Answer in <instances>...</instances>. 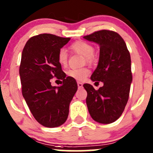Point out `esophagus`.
<instances>
[{"mask_svg": "<svg viewBox=\"0 0 153 153\" xmlns=\"http://www.w3.org/2000/svg\"><path fill=\"white\" fill-rule=\"evenodd\" d=\"M77 85H78V88L81 89L83 87V84L81 83V82H77Z\"/></svg>", "mask_w": 153, "mask_h": 153, "instance_id": "esophagus-1", "label": "esophagus"}]
</instances>
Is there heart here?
<instances>
[{"instance_id": "obj_1", "label": "heart", "mask_w": 153, "mask_h": 153, "mask_svg": "<svg viewBox=\"0 0 153 153\" xmlns=\"http://www.w3.org/2000/svg\"><path fill=\"white\" fill-rule=\"evenodd\" d=\"M73 51H76L82 56H85L87 62H91L92 61V54L94 53V48L85 41H76L73 43L71 46ZM58 62L61 66H66L68 61V54L64 48H61L58 51L57 55ZM90 71L87 68H70L67 71V75L71 78L76 79L77 81H84L86 77L90 74Z\"/></svg>"}]
</instances>
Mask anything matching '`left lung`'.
<instances>
[{
	"label": "left lung",
	"instance_id": "1",
	"mask_svg": "<svg viewBox=\"0 0 153 153\" xmlns=\"http://www.w3.org/2000/svg\"><path fill=\"white\" fill-rule=\"evenodd\" d=\"M83 37L99 45L98 64L90 79L103 83L97 90L90 84L83 85L87 92V108L94 121L113 123L128 102L132 82L130 53L122 37L113 31H97Z\"/></svg>",
	"mask_w": 153,
	"mask_h": 153
}]
</instances>
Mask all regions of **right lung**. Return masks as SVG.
<instances>
[{"label":"right lung","mask_w":153,"mask_h":153,"mask_svg":"<svg viewBox=\"0 0 153 153\" xmlns=\"http://www.w3.org/2000/svg\"><path fill=\"white\" fill-rule=\"evenodd\" d=\"M70 39L40 34L31 37L22 51L19 67L22 95L37 122L45 127H58L65 123L78 88L76 80L66 77L57 59L59 50ZM53 76L62 80V85H51L49 80Z\"/></svg>","instance_id":"1"}]
</instances>
